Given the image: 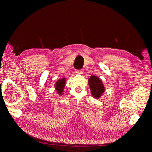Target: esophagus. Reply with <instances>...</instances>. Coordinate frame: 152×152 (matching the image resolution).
<instances>
[{"label":"esophagus","mask_w":152,"mask_h":152,"mask_svg":"<svg viewBox=\"0 0 152 152\" xmlns=\"http://www.w3.org/2000/svg\"><path fill=\"white\" fill-rule=\"evenodd\" d=\"M76 73H77V74H83V73H84V70H76Z\"/></svg>","instance_id":"esophagus-1"}]
</instances>
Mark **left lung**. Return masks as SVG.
<instances>
[{
  "label": "left lung",
  "mask_w": 152,
  "mask_h": 152,
  "mask_svg": "<svg viewBox=\"0 0 152 152\" xmlns=\"http://www.w3.org/2000/svg\"><path fill=\"white\" fill-rule=\"evenodd\" d=\"M88 84L93 97L96 99H100L105 91L101 79L96 76H91L88 78Z\"/></svg>",
  "instance_id": "8db88e82"
}]
</instances>
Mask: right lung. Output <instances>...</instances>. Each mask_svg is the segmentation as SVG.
<instances>
[{
	"label": "right lung",
	"mask_w": 152,
	"mask_h": 152,
	"mask_svg": "<svg viewBox=\"0 0 152 152\" xmlns=\"http://www.w3.org/2000/svg\"><path fill=\"white\" fill-rule=\"evenodd\" d=\"M66 78H61L60 79H59L56 82L55 84V89L57 93L60 95V96H61L64 93V87H65L66 85Z\"/></svg>",
	"instance_id": "add662e5"
}]
</instances>
